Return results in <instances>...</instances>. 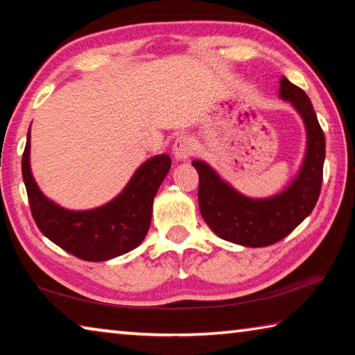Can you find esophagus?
<instances>
[{"instance_id": "obj_1", "label": "esophagus", "mask_w": 355, "mask_h": 355, "mask_svg": "<svg viewBox=\"0 0 355 355\" xmlns=\"http://www.w3.org/2000/svg\"><path fill=\"white\" fill-rule=\"evenodd\" d=\"M196 144L189 136H180L175 142H173L172 153L178 161H188V157L194 153Z\"/></svg>"}]
</instances>
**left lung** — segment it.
I'll return each mask as SVG.
<instances>
[{"label": "left lung", "mask_w": 355, "mask_h": 355, "mask_svg": "<svg viewBox=\"0 0 355 355\" xmlns=\"http://www.w3.org/2000/svg\"><path fill=\"white\" fill-rule=\"evenodd\" d=\"M279 98L299 112L306 129V151L289 187L272 198L252 199L234 189L204 161H193L199 173L202 218L218 237L250 248L268 246L289 235L313 211L319 199L325 159V137L306 93L286 77Z\"/></svg>", "instance_id": "8db88e82"}]
</instances>
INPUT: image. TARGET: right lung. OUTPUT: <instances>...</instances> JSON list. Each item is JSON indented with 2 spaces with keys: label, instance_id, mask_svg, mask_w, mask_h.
<instances>
[{
  "label": "right lung",
  "instance_id": "1",
  "mask_svg": "<svg viewBox=\"0 0 355 355\" xmlns=\"http://www.w3.org/2000/svg\"><path fill=\"white\" fill-rule=\"evenodd\" d=\"M30 129L21 156V175L36 226L60 248L83 261L103 262L142 243L151 223L153 199L171 171L168 155L150 157L129 180L125 189L107 204L92 210H67L44 196L30 166Z\"/></svg>",
  "mask_w": 355,
  "mask_h": 355
}]
</instances>
